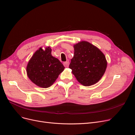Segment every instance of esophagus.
I'll use <instances>...</instances> for the list:
<instances>
[{
	"mask_svg": "<svg viewBox=\"0 0 135 135\" xmlns=\"http://www.w3.org/2000/svg\"><path fill=\"white\" fill-rule=\"evenodd\" d=\"M63 64H64V66H65V67L68 68V66H69V61L64 62Z\"/></svg>",
	"mask_w": 135,
	"mask_h": 135,
	"instance_id": "34e87169",
	"label": "esophagus"
}]
</instances>
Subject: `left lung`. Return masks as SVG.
I'll return each instance as SVG.
<instances>
[{"instance_id":"1","label":"left lung","mask_w":135,"mask_h":135,"mask_svg":"<svg viewBox=\"0 0 135 135\" xmlns=\"http://www.w3.org/2000/svg\"><path fill=\"white\" fill-rule=\"evenodd\" d=\"M74 55L69 68L81 84L89 86L98 83L107 68L106 57L98 47L82 41L74 45Z\"/></svg>"}]
</instances>
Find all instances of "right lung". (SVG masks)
I'll return each mask as SVG.
<instances>
[{"mask_svg":"<svg viewBox=\"0 0 135 135\" xmlns=\"http://www.w3.org/2000/svg\"><path fill=\"white\" fill-rule=\"evenodd\" d=\"M65 69L59 59L51 55V49L46 47L36 50L29 61L26 73L29 79L42 88L51 86Z\"/></svg>","mask_w":135,"mask_h":135,"instance_id":"right-lung-1","label":"right lung"}]
</instances>
